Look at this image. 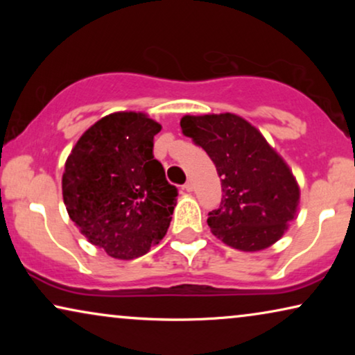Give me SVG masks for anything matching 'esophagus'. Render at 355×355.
Masks as SVG:
<instances>
[{
  "label": "esophagus",
  "mask_w": 355,
  "mask_h": 355,
  "mask_svg": "<svg viewBox=\"0 0 355 355\" xmlns=\"http://www.w3.org/2000/svg\"><path fill=\"white\" fill-rule=\"evenodd\" d=\"M184 191H187V192L193 191V181H192V179H189V181L184 184Z\"/></svg>",
  "instance_id": "obj_1"
}]
</instances>
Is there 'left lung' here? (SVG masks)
I'll return each instance as SVG.
<instances>
[{"instance_id":"8db88e82","label":"left lung","mask_w":355,"mask_h":355,"mask_svg":"<svg viewBox=\"0 0 355 355\" xmlns=\"http://www.w3.org/2000/svg\"><path fill=\"white\" fill-rule=\"evenodd\" d=\"M181 129L205 150L221 178V203L207 220L213 234L245 252L275 244L299 205L297 182L283 158L236 114L184 116Z\"/></svg>"}]
</instances>
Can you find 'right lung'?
<instances>
[{"label":"right lung","mask_w":355,"mask_h":355,"mask_svg":"<svg viewBox=\"0 0 355 355\" xmlns=\"http://www.w3.org/2000/svg\"><path fill=\"white\" fill-rule=\"evenodd\" d=\"M162 125L142 113L101 118L77 140L62 174L69 218L94 245L137 259L166 234L178 187L153 157Z\"/></svg>","instance_id":"1"}]
</instances>
